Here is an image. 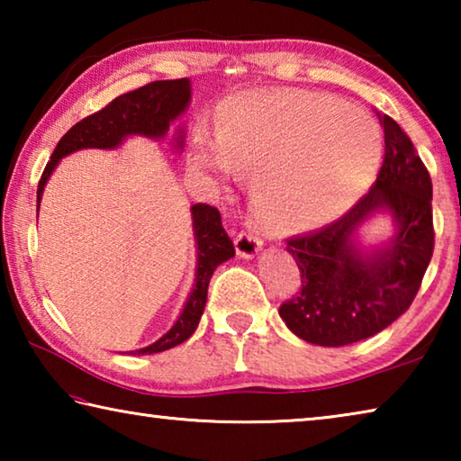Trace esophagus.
I'll list each match as a JSON object with an SVG mask.
<instances>
[{"label": "esophagus", "mask_w": 461, "mask_h": 461, "mask_svg": "<svg viewBox=\"0 0 461 461\" xmlns=\"http://www.w3.org/2000/svg\"><path fill=\"white\" fill-rule=\"evenodd\" d=\"M262 248V238L254 231H240L236 238V252L240 258H252Z\"/></svg>", "instance_id": "1"}]
</instances>
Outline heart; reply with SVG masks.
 <instances>
[{"label":"heart","mask_w":461,"mask_h":461,"mask_svg":"<svg viewBox=\"0 0 461 461\" xmlns=\"http://www.w3.org/2000/svg\"><path fill=\"white\" fill-rule=\"evenodd\" d=\"M382 136L368 115L309 91L223 104L217 140L194 131L191 165L221 178L252 170L254 215L270 228L305 230L335 220L376 175Z\"/></svg>","instance_id":"1"}]
</instances>
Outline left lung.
<instances>
[{
	"label": "left lung",
	"mask_w": 461,
	"mask_h": 461,
	"mask_svg": "<svg viewBox=\"0 0 461 461\" xmlns=\"http://www.w3.org/2000/svg\"><path fill=\"white\" fill-rule=\"evenodd\" d=\"M384 162L376 183L339 220L286 240L301 270V291L278 313L296 338L339 348L372 338L411 307L431 262L433 185L411 138L388 115ZM378 211L391 213L395 236L364 253L357 228Z\"/></svg>",
	"instance_id": "left-lung-1"
}]
</instances>
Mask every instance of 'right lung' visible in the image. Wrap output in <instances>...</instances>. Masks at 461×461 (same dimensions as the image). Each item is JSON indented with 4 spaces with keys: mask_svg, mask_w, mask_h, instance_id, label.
Returning <instances> with one entry per match:
<instances>
[{
    "mask_svg": "<svg viewBox=\"0 0 461 461\" xmlns=\"http://www.w3.org/2000/svg\"><path fill=\"white\" fill-rule=\"evenodd\" d=\"M191 101V81L189 79H173V81H152L136 91L123 93L115 97L112 104L99 112L87 115L79 123L60 138L54 148L49 165L38 183L36 193V209L41 207V199L44 193V185L49 181L52 170L57 168L60 158L73 154L83 148H118L128 136H146L152 140H160L167 136L178 115H181ZM185 136L183 131L176 134V146L183 148ZM38 215V213H36ZM193 215V233L197 241V270H194V285L186 299L183 313L178 315L176 323L156 339L148 348L136 349L131 354H158L186 341L197 330L199 319L205 311L207 288L215 268L221 262L236 256L233 241L230 240L221 225V215L215 207L207 203H197L191 207Z\"/></svg>",
    "mask_w": 461,
    "mask_h": 461,
    "instance_id": "right-lung-1",
    "label": "right lung"
}]
</instances>
